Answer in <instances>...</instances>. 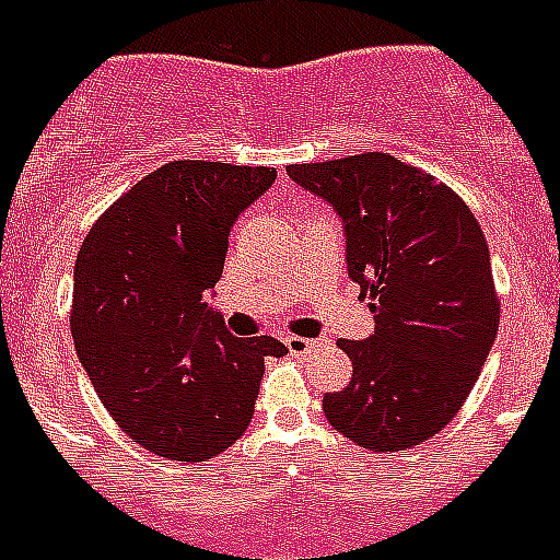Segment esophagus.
Segmentation results:
<instances>
[{
	"instance_id": "1",
	"label": "esophagus",
	"mask_w": 560,
	"mask_h": 560,
	"mask_svg": "<svg viewBox=\"0 0 560 560\" xmlns=\"http://www.w3.org/2000/svg\"><path fill=\"white\" fill-rule=\"evenodd\" d=\"M323 341L316 339H305V336H285V348H289L291 355H308L314 350H319Z\"/></svg>"
}]
</instances>
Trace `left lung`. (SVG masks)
I'll return each mask as SVG.
<instances>
[{"mask_svg": "<svg viewBox=\"0 0 560 560\" xmlns=\"http://www.w3.org/2000/svg\"><path fill=\"white\" fill-rule=\"evenodd\" d=\"M285 171L339 212L348 271L375 314L370 339L339 341L353 378L325 393V418L368 452L427 443L459 412L497 339L482 226L452 187L389 153Z\"/></svg>", "mask_w": 560, "mask_h": 560, "instance_id": "obj_1", "label": "left lung"}]
</instances>
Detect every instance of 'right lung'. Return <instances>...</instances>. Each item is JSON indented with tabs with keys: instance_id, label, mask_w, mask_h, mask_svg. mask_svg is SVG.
<instances>
[{
	"instance_id": "1",
	"label": "right lung",
	"mask_w": 560,
	"mask_h": 560,
	"mask_svg": "<svg viewBox=\"0 0 560 560\" xmlns=\"http://www.w3.org/2000/svg\"><path fill=\"white\" fill-rule=\"evenodd\" d=\"M275 167L176 160L114 201L83 237L72 339L97 398L145 452L201 463L249 427L271 336L226 334L207 294L235 219Z\"/></svg>"
}]
</instances>
